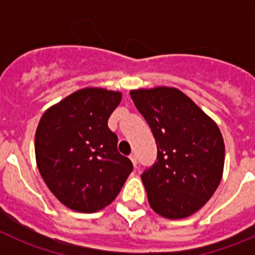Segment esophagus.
Wrapping results in <instances>:
<instances>
[{"instance_id": "1", "label": "esophagus", "mask_w": 255, "mask_h": 255, "mask_svg": "<svg viewBox=\"0 0 255 255\" xmlns=\"http://www.w3.org/2000/svg\"><path fill=\"white\" fill-rule=\"evenodd\" d=\"M129 158L131 159L132 164H134V167H136V164H138V161H136V155H135V154H130Z\"/></svg>"}]
</instances>
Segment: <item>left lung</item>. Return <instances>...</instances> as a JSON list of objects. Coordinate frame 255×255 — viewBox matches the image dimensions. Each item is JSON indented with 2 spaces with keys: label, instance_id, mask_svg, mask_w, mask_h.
Wrapping results in <instances>:
<instances>
[{
  "label": "left lung",
  "instance_id": "1",
  "mask_svg": "<svg viewBox=\"0 0 255 255\" xmlns=\"http://www.w3.org/2000/svg\"><path fill=\"white\" fill-rule=\"evenodd\" d=\"M157 143V162L141 173L148 202L162 217L191 216L222 179L225 143L217 124L176 88L130 92Z\"/></svg>",
  "mask_w": 255,
  "mask_h": 255
}]
</instances>
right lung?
<instances>
[{
	"label": "right lung",
	"instance_id": "right-lung-1",
	"mask_svg": "<svg viewBox=\"0 0 255 255\" xmlns=\"http://www.w3.org/2000/svg\"><path fill=\"white\" fill-rule=\"evenodd\" d=\"M120 101V92L84 88L49 107L38 124V170L67 208L101 211L114 202L132 171L107 125Z\"/></svg>",
	"mask_w": 255,
	"mask_h": 255
}]
</instances>
